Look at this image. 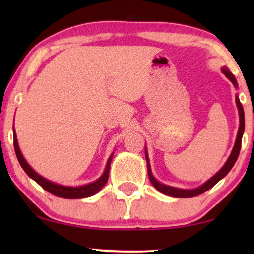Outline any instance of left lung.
<instances>
[{"mask_svg":"<svg viewBox=\"0 0 254 254\" xmlns=\"http://www.w3.org/2000/svg\"><path fill=\"white\" fill-rule=\"evenodd\" d=\"M222 71L224 72V75L227 76V77L230 79L232 82V84L235 86H237V82H236V78L235 76L231 74L230 71L228 70L227 68H222ZM236 104H237V107H238V112H239V129H238V134H237V138H236V143H235V147L232 149V152L230 155V157L228 158L227 163H225L223 168H222L220 171H218L216 175H215L213 178H210L208 180L207 183H204L202 186L197 187L195 190H180V189H175V187H171V186H166V185H163V184L158 183L157 180L154 178V176H152L151 173V170H150V164H149V159H148V154L147 151H145V159H147V163H148V176H149V179H150V182L154 187L159 192L165 194V195H169V196H173V197H193V196H196V195H200V194H202L208 190L209 189H211L215 184H217L220 180L223 178L228 175V172L230 171L232 169V166L235 165L236 161H237L238 158V155H239V151H241V147H242V137H243V133H244V128H245V119H244V110H243V105L242 103L239 102L238 97H236Z\"/></svg>","mask_w":254,"mask_h":254,"instance_id":"obj_1","label":"left lung"}]
</instances>
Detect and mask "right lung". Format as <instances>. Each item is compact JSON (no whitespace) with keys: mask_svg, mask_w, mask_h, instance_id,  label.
Masks as SVG:
<instances>
[{"mask_svg":"<svg viewBox=\"0 0 254 254\" xmlns=\"http://www.w3.org/2000/svg\"><path fill=\"white\" fill-rule=\"evenodd\" d=\"M13 147H15L16 156H17V158H18L19 164L23 168L24 171L26 172V175L31 177L34 182H37L41 187H43L44 190H46L47 192L53 194V195L64 197V199H82V197L91 196V195H93V194L98 193L99 190L103 189L104 185L106 184L107 179H109L110 165H111V161H112L113 155H111V157L109 158V162H107V164H106L105 171H104L103 176L100 177L97 182L91 183V184H89V185H85V186H81V187H69V186H61V185H58V184L52 183V182H50V180L43 178V177L38 175L37 172H34L32 168H31V166L26 163L25 159H24L22 152H20V150H19L16 134L13 135Z\"/></svg>","mask_w":254,"mask_h":254,"instance_id":"add662e5","label":"right lung"}]
</instances>
